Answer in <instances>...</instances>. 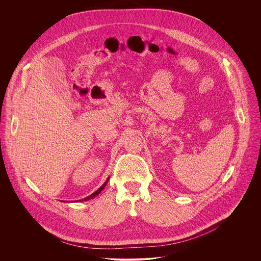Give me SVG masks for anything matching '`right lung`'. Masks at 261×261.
Masks as SVG:
<instances>
[{"label":"right lung","instance_id":"add662e5","mask_svg":"<svg viewBox=\"0 0 261 261\" xmlns=\"http://www.w3.org/2000/svg\"><path fill=\"white\" fill-rule=\"evenodd\" d=\"M108 181H109V179H108V180H107V181H106V182H105V184H103V185H102V186H101V187H100V188H99V189H98V190H96V191H95V192H94V193H92V194H91V195H90V196H88V197H86V198H84V199H81V200H80V201H83V200H84V201H86V200H90V199H92V198H93V197H95V196H96V195H98V194H99V193H100V192H101V190H102V189H103V188H105V187H106V185H107V183H108Z\"/></svg>","mask_w":261,"mask_h":261}]
</instances>
